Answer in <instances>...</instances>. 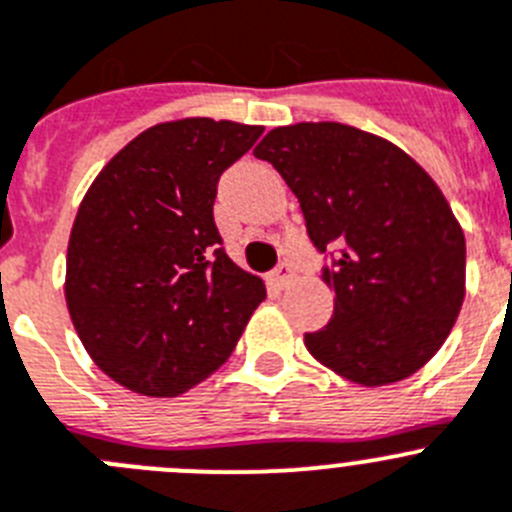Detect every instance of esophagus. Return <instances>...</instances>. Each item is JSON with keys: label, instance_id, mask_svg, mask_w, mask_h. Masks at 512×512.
I'll return each instance as SVG.
<instances>
[{"label": "esophagus", "instance_id": "1", "mask_svg": "<svg viewBox=\"0 0 512 512\" xmlns=\"http://www.w3.org/2000/svg\"><path fill=\"white\" fill-rule=\"evenodd\" d=\"M292 279H294V274H292V266L289 264H281V266H276L274 271H271V284H274L276 289H287L289 284H292Z\"/></svg>", "mask_w": 512, "mask_h": 512}]
</instances>
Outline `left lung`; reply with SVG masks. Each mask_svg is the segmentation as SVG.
<instances>
[{
    "label": "left lung",
    "instance_id": "1",
    "mask_svg": "<svg viewBox=\"0 0 512 512\" xmlns=\"http://www.w3.org/2000/svg\"><path fill=\"white\" fill-rule=\"evenodd\" d=\"M297 195L307 233L335 248L322 281L335 312L304 345L365 388L424 368L464 302V233L437 182L409 154L337 121L276 126L253 149Z\"/></svg>",
    "mask_w": 512,
    "mask_h": 512
}]
</instances>
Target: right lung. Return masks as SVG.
Returning a JSON list of instances; mask_svg holds the SVG:
<instances>
[{
	"instance_id": "right-lung-1",
	"label": "right lung",
	"mask_w": 512,
	"mask_h": 512,
	"mask_svg": "<svg viewBox=\"0 0 512 512\" xmlns=\"http://www.w3.org/2000/svg\"><path fill=\"white\" fill-rule=\"evenodd\" d=\"M264 126L205 116L164 121L98 172L75 215L65 302L93 363L154 398L190 391L228 360L259 276L220 248L218 180Z\"/></svg>"
}]
</instances>
